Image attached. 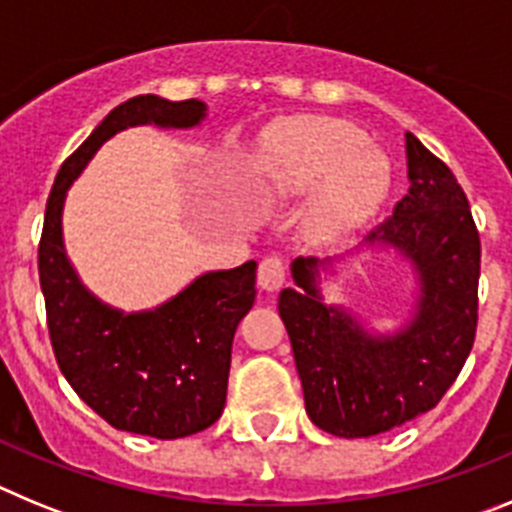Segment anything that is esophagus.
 I'll use <instances>...</instances> for the list:
<instances>
[{"instance_id": "esophagus-1", "label": "esophagus", "mask_w": 512, "mask_h": 512, "mask_svg": "<svg viewBox=\"0 0 512 512\" xmlns=\"http://www.w3.org/2000/svg\"><path fill=\"white\" fill-rule=\"evenodd\" d=\"M259 284L266 292H274L284 284V261L279 256H266L259 264Z\"/></svg>"}]
</instances>
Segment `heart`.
Here are the masks:
<instances>
[{
    "mask_svg": "<svg viewBox=\"0 0 512 512\" xmlns=\"http://www.w3.org/2000/svg\"><path fill=\"white\" fill-rule=\"evenodd\" d=\"M261 174L282 197L310 192L302 228L330 243L359 228L382 205L390 187L387 158L364 146L354 125L333 117H289L271 130Z\"/></svg>",
    "mask_w": 512,
    "mask_h": 512,
    "instance_id": "1",
    "label": "heart"
}]
</instances>
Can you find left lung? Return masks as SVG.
<instances>
[{
    "instance_id": "obj_1",
    "label": "left lung",
    "mask_w": 512,
    "mask_h": 512,
    "mask_svg": "<svg viewBox=\"0 0 512 512\" xmlns=\"http://www.w3.org/2000/svg\"><path fill=\"white\" fill-rule=\"evenodd\" d=\"M405 148L408 194L366 241L400 248L418 269V312L408 328L372 338L351 315L323 305L312 256L295 259L297 289L279 295L307 415L341 438L377 436L436 408L477 333L482 246L467 194L413 133Z\"/></svg>"
}]
</instances>
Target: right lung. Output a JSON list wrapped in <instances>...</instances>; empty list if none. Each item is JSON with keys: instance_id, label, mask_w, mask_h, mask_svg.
Here are the masks:
<instances>
[{"instance_id": "add662e5", "label": "right lung", "mask_w": 512, "mask_h": 512, "mask_svg": "<svg viewBox=\"0 0 512 512\" xmlns=\"http://www.w3.org/2000/svg\"><path fill=\"white\" fill-rule=\"evenodd\" d=\"M205 110L200 99L156 94L117 104L63 161L38 246L45 320L66 382L112 428L161 441L205 431L223 415L235 328L256 300V261L210 271L156 310L122 315L81 287L63 251L61 210L66 189L117 130L192 128Z\"/></svg>"}]
</instances>
